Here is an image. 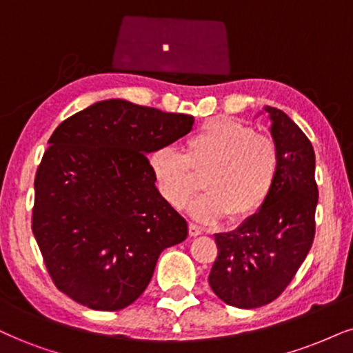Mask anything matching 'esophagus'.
<instances>
[{
	"instance_id": "obj_1",
	"label": "esophagus",
	"mask_w": 353,
	"mask_h": 353,
	"mask_svg": "<svg viewBox=\"0 0 353 353\" xmlns=\"http://www.w3.org/2000/svg\"><path fill=\"white\" fill-rule=\"evenodd\" d=\"M190 236L191 237H196V236H201L203 234V230H201V228H199V225H196V224H193V223H190Z\"/></svg>"
}]
</instances>
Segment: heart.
<instances>
[{
  "mask_svg": "<svg viewBox=\"0 0 353 353\" xmlns=\"http://www.w3.org/2000/svg\"><path fill=\"white\" fill-rule=\"evenodd\" d=\"M150 172L165 201L181 210L198 191L193 170H208L203 194L190 206L201 223L225 216L242 219L262 208L275 186L280 155L275 142L256 136L254 128L237 119H212L186 139L185 154L163 145L150 157Z\"/></svg>",
  "mask_w": 353,
  "mask_h": 353,
  "instance_id": "obj_1",
  "label": "heart"
}]
</instances>
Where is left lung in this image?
Instances as JSON below:
<instances>
[{
	"label": "left lung",
	"mask_w": 353,
	"mask_h": 353,
	"mask_svg": "<svg viewBox=\"0 0 353 353\" xmlns=\"http://www.w3.org/2000/svg\"><path fill=\"white\" fill-rule=\"evenodd\" d=\"M280 168L267 201L237 229L216 234L210 286L225 304L254 310L285 291L310 252L316 232V157L310 139L288 116L265 106Z\"/></svg>",
	"instance_id": "8db88e82"
}]
</instances>
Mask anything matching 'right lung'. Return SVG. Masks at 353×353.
<instances>
[{
  "mask_svg": "<svg viewBox=\"0 0 353 353\" xmlns=\"http://www.w3.org/2000/svg\"><path fill=\"white\" fill-rule=\"evenodd\" d=\"M194 117L98 101L49 139L34 180L32 232L55 286L97 311L145 291L157 260L188 224L155 186L147 155L193 129Z\"/></svg>",
  "mask_w": 353,
  "mask_h": 353,
  "instance_id": "right-lung-1",
  "label": "right lung"
}]
</instances>
